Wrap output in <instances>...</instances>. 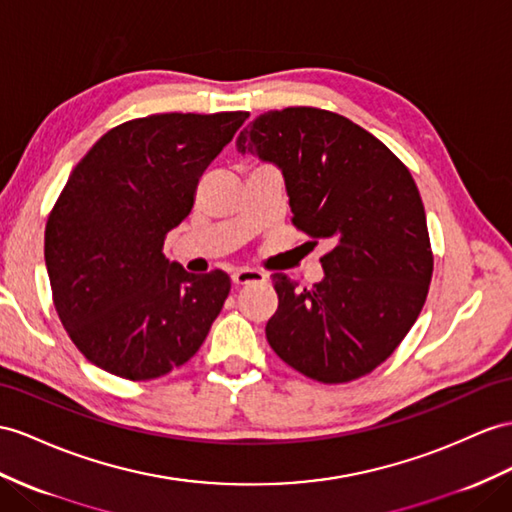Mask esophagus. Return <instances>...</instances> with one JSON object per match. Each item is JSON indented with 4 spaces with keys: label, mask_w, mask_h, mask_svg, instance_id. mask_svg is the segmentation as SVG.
Segmentation results:
<instances>
[{
    "label": "esophagus",
    "mask_w": 512,
    "mask_h": 512,
    "mask_svg": "<svg viewBox=\"0 0 512 512\" xmlns=\"http://www.w3.org/2000/svg\"><path fill=\"white\" fill-rule=\"evenodd\" d=\"M231 281H233V285L235 287H240V285H246V283H255V281H266V274H261V272H257V270H235L233 274H231Z\"/></svg>",
    "instance_id": "obj_1"
}]
</instances>
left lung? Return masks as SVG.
Instances as JSON below:
<instances>
[{
  "instance_id": "1",
  "label": "left lung",
  "mask_w": 512,
  "mask_h": 512,
  "mask_svg": "<svg viewBox=\"0 0 512 512\" xmlns=\"http://www.w3.org/2000/svg\"><path fill=\"white\" fill-rule=\"evenodd\" d=\"M235 147L281 170L307 244H331L320 259L324 277L309 290L272 274L279 309L266 324L268 344L313 381L370 374L411 331L432 277L409 168L370 131L318 108L259 114Z\"/></svg>"
}]
</instances>
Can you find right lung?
Returning a JSON list of instances; mask_svg holds the SVG:
<instances>
[{
    "label": "right lung",
    "mask_w": 512,
    "mask_h": 512,
    "mask_svg": "<svg viewBox=\"0 0 512 512\" xmlns=\"http://www.w3.org/2000/svg\"><path fill=\"white\" fill-rule=\"evenodd\" d=\"M246 119L173 112L127 121L73 168L47 220L45 266L64 329L97 368L149 381L205 342L231 281L222 270L186 272L162 246Z\"/></svg>",
    "instance_id": "obj_1"
}]
</instances>
